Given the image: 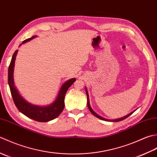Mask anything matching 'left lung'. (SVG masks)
<instances>
[{"instance_id": "obj_1", "label": "left lung", "mask_w": 157, "mask_h": 157, "mask_svg": "<svg viewBox=\"0 0 157 157\" xmlns=\"http://www.w3.org/2000/svg\"><path fill=\"white\" fill-rule=\"evenodd\" d=\"M85 91H86V94H87V105H88V108H89V110L91 111V113L94 115V116H95L96 117H98V118H99V119H101V120H104V121H113V122H117V121H123V120H124V119H125L126 118H127V117H129L131 114H132L133 113H133H130V114H129L128 115H127V116H125V117H123V118H121V119H116V120H113V121H110V120H108V119H104V118H103V117H100V116H99L98 114H97L96 113H95V112L92 109H91V106H90V104H89V94H88V92H87V89H85Z\"/></svg>"}]
</instances>
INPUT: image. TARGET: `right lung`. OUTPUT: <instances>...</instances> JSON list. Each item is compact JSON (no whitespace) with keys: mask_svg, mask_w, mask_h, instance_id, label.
<instances>
[{"mask_svg":"<svg viewBox=\"0 0 157 157\" xmlns=\"http://www.w3.org/2000/svg\"><path fill=\"white\" fill-rule=\"evenodd\" d=\"M36 36H34L32 38H28V39L24 40L22 43H26L28 41L33 39ZM17 50L15 51L13 55L8 70V83L9 87H10L13 100L16 107L25 116L34 121H38V122H48V121L56 119V117H58L62 113L63 108H64V98L66 91L70 86L75 82L76 79H70L68 81L63 83V85L61 87L56 101L49 106L40 107L30 104L21 98L14 85L13 68L15 56L17 55Z\"/></svg>","mask_w":157,"mask_h":157,"instance_id":"1","label":"right lung"}]
</instances>
